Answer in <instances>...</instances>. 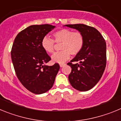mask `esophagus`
<instances>
[{"label": "esophagus", "mask_w": 121, "mask_h": 121, "mask_svg": "<svg viewBox=\"0 0 121 121\" xmlns=\"http://www.w3.org/2000/svg\"><path fill=\"white\" fill-rule=\"evenodd\" d=\"M65 65V64H60V67H64V66Z\"/></svg>", "instance_id": "34e87169"}]
</instances>
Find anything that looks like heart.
<instances>
[{
	"instance_id": "b5f03b06",
	"label": "heart",
	"mask_w": 121,
	"mask_h": 121,
	"mask_svg": "<svg viewBox=\"0 0 121 121\" xmlns=\"http://www.w3.org/2000/svg\"><path fill=\"white\" fill-rule=\"evenodd\" d=\"M54 40L48 37H44L41 41V46L46 53H53L55 42L62 43V51L54 53L51 59L54 62L62 64L69 59L71 54L73 56L78 54L83 49L85 39L82 33L74 32L70 29H60L53 33Z\"/></svg>"
}]
</instances>
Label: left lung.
<instances>
[{
    "mask_svg": "<svg viewBox=\"0 0 121 121\" xmlns=\"http://www.w3.org/2000/svg\"><path fill=\"white\" fill-rule=\"evenodd\" d=\"M76 29L85 39L82 51L67 65L71 68L68 80L74 88L86 91L96 85L106 67V43L103 36L92 26L84 24L65 25ZM73 61L78 63L73 64Z\"/></svg>",
    "mask_w": 121,
    "mask_h": 121,
    "instance_id": "obj_1",
    "label": "left lung"
}]
</instances>
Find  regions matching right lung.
Here are the masks:
<instances>
[{"mask_svg": "<svg viewBox=\"0 0 121 121\" xmlns=\"http://www.w3.org/2000/svg\"><path fill=\"white\" fill-rule=\"evenodd\" d=\"M55 26L31 25L17 35L11 51L15 72L21 84L33 93H44L53 86L60 66L45 65L51 57L43 50L41 41Z\"/></svg>", "mask_w": 121, "mask_h": 121, "instance_id": "obj_1", "label": "right lung"}]
</instances>
